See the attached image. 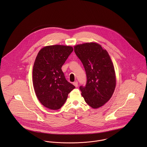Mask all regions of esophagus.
I'll use <instances>...</instances> for the list:
<instances>
[{"label":"esophagus","mask_w":147,"mask_h":147,"mask_svg":"<svg viewBox=\"0 0 147 147\" xmlns=\"http://www.w3.org/2000/svg\"><path fill=\"white\" fill-rule=\"evenodd\" d=\"M73 84L75 85V87H78V82H74Z\"/></svg>","instance_id":"34e87169"}]
</instances>
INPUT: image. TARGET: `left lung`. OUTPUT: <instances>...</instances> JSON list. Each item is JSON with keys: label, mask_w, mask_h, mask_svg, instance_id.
Here are the masks:
<instances>
[{"label": "left lung", "mask_w": 147, "mask_h": 147, "mask_svg": "<svg viewBox=\"0 0 147 147\" xmlns=\"http://www.w3.org/2000/svg\"><path fill=\"white\" fill-rule=\"evenodd\" d=\"M76 55L84 65L86 84L80 86L86 103L93 109L105 104L111 97L116 85L113 64L106 50L100 44L85 43L75 46Z\"/></svg>", "instance_id": "8db88e82"}]
</instances>
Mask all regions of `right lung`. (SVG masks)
<instances>
[{
  "mask_svg": "<svg viewBox=\"0 0 147 147\" xmlns=\"http://www.w3.org/2000/svg\"><path fill=\"white\" fill-rule=\"evenodd\" d=\"M73 50L71 46L57 45L43 47L37 54L33 68V87L40 102L48 109H59L75 88L67 81L61 68Z\"/></svg>",
  "mask_w": 147,
  "mask_h": 147,
  "instance_id": "1",
  "label": "right lung"
}]
</instances>
